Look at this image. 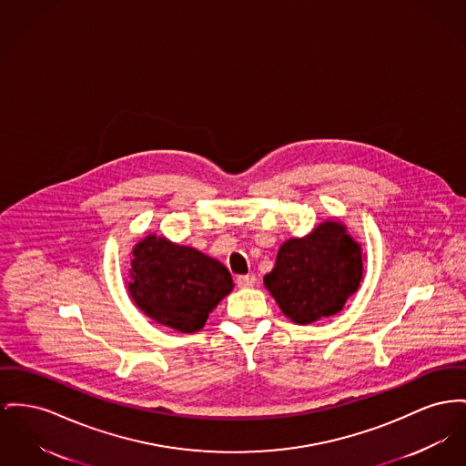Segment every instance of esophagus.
<instances>
[{
  "label": "esophagus",
  "mask_w": 466,
  "mask_h": 466,
  "mask_svg": "<svg viewBox=\"0 0 466 466\" xmlns=\"http://www.w3.org/2000/svg\"><path fill=\"white\" fill-rule=\"evenodd\" d=\"M236 283H238V287H241V289H249V287L255 285V276H253V274H239V276L236 278Z\"/></svg>",
  "instance_id": "esophagus-1"
}]
</instances>
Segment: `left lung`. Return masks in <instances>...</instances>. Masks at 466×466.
<instances>
[{"mask_svg": "<svg viewBox=\"0 0 466 466\" xmlns=\"http://www.w3.org/2000/svg\"><path fill=\"white\" fill-rule=\"evenodd\" d=\"M362 249L341 221H324L311 234L285 241L264 285L287 319L311 324L336 315L362 279Z\"/></svg>", "mask_w": 466, "mask_h": 466, "instance_id": "obj_1", "label": "left lung"}]
</instances>
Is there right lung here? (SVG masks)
Masks as SVG:
<instances>
[{"mask_svg":"<svg viewBox=\"0 0 466 466\" xmlns=\"http://www.w3.org/2000/svg\"><path fill=\"white\" fill-rule=\"evenodd\" d=\"M132 255V299L149 319L179 332L204 328L234 289L232 276L217 258L155 234L137 243Z\"/></svg>","mask_w":466,"mask_h":466,"instance_id":"right-lung-1","label":"right lung"}]
</instances>
